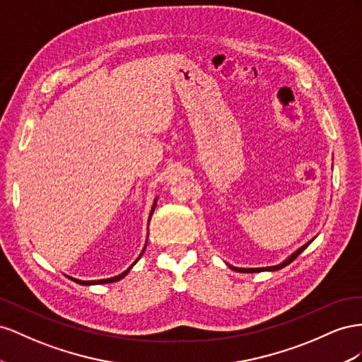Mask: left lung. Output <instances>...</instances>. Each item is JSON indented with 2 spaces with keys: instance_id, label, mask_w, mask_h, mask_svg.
Masks as SVG:
<instances>
[{
  "instance_id": "left-lung-1",
  "label": "left lung",
  "mask_w": 362,
  "mask_h": 362,
  "mask_svg": "<svg viewBox=\"0 0 362 362\" xmlns=\"http://www.w3.org/2000/svg\"><path fill=\"white\" fill-rule=\"evenodd\" d=\"M313 241H314V238H313L311 241H308L306 244H303V245L300 247V249H297V250H296V252H294L291 256H288L284 262L277 264V265H273V267H261V268H238V267H232V265H229V264H227V265H229L233 272H240V273H261V272H277V270H281V268L286 267L288 264H291V262L296 259V257H297L298 255H300V253H302V252L306 249V247H308L309 244H311Z\"/></svg>"
}]
</instances>
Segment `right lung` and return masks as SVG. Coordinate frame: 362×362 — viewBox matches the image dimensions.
<instances>
[{
  "label": "right lung",
  "mask_w": 362,
  "mask_h": 362,
  "mask_svg": "<svg viewBox=\"0 0 362 362\" xmlns=\"http://www.w3.org/2000/svg\"><path fill=\"white\" fill-rule=\"evenodd\" d=\"M156 202H158V197L154 199V202H153V206H151V211H150V216H148V223H150V220H151V215H153V212H154V208H156ZM147 238H148V233H147ZM146 247H147V243H146V245H144V249H142V252H141V255L138 256V259L133 262L126 272H122L121 274H118V276H113V277H109V279H98V281H80V279H76V277H71V276H68L71 281H74L76 284H80V285H103V284H110V282H117V281H121V279L126 276L132 268H133V265H135L138 261H139V257L142 256V253L146 252Z\"/></svg>",
  "instance_id": "right-lung-1"
}]
</instances>
